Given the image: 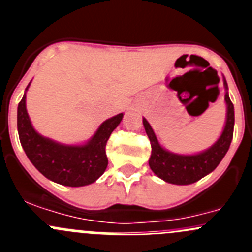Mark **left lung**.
I'll return each instance as SVG.
<instances>
[{
    "instance_id": "left-lung-1",
    "label": "left lung",
    "mask_w": 252,
    "mask_h": 252,
    "mask_svg": "<svg viewBox=\"0 0 252 252\" xmlns=\"http://www.w3.org/2000/svg\"><path fill=\"white\" fill-rule=\"evenodd\" d=\"M224 102H226V121L223 130L212 146L197 154L171 153L160 145L157 135L146 119H142L146 135L151 144V155L149 165L155 175L166 183L177 186H188L198 182L212 173L228 151L233 136L235 108L228 95V86L223 77Z\"/></svg>"
}]
</instances>
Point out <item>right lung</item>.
<instances>
[{"mask_svg":"<svg viewBox=\"0 0 252 252\" xmlns=\"http://www.w3.org/2000/svg\"><path fill=\"white\" fill-rule=\"evenodd\" d=\"M30 83L17 107V131L26 157L51 182L66 187L94 183L106 170L108 164L106 144L112 131L122 121L124 113L102 122L94 135L84 144H62L40 135L31 124L26 110V92Z\"/></svg>","mask_w":252,"mask_h":252,"instance_id":"right-lung-1","label":"right lung"}]
</instances>
